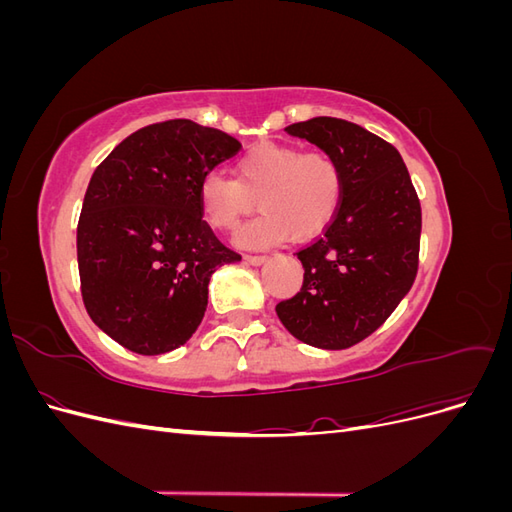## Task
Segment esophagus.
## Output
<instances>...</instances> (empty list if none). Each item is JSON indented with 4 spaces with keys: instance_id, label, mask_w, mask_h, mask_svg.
Returning a JSON list of instances; mask_svg holds the SVG:
<instances>
[{
    "instance_id": "1",
    "label": "esophagus",
    "mask_w": 512,
    "mask_h": 512,
    "mask_svg": "<svg viewBox=\"0 0 512 512\" xmlns=\"http://www.w3.org/2000/svg\"><path fill=\"white\" fill-rule=\"evenodd\" d=\"M243 260L250 262V265H254V267H258V265H265L269 256H250V254H247V256H243Z\"/></svg>"
}]
</instances>
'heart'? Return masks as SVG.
<instances>
[{
  "label": "heart",
  "instance_id": "b5f03b06",
  "mask_svg": "<svg viewBox=\"0 0 512 512\" xmlns=\"http://www.w3.org/2000/svg\"><path fill=\"white\" fill-rule=\"evenodd\" d=\"M342 196V166L331 153L265 143L237 160L235 179L205 175L198 205L203 220L220 232L235 230L260 205L258 218L237 232L241 247L260 250L286 237L314 239L335 218Z\"/></svg>",
  "mask_w": 512,
  "mask_h": 512
}]
</instances>
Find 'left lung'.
<instances>
[{
  "instance_id": "left-lung-1",
  "label": "left lung",
  "mask_w": 512,
  "mask_h": 512,
  "mask_svg": "<svg viewBox=\"0 0 512 512\" xmlns=\"http://www.w3.org/2000/svg\"><path fill=\"white\" fill-rule=\"evenodd\" d=\"M286 132L331 153L344 196L322 235L297 252L303 286L275 312L301 342L344 350L380 329L412 288L421 200L399 151L356 123L314 117Z\"/></svg>"
}]
</instances>
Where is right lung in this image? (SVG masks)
Wrapping results in <instances>:
<instances>
[{
  "label": "right lung",
  "instance_id": "1",
  "mask_svg": "<svg viewBox=\"0 0 512 512\" xmlns=\"http://www.w3.org/2000/svg\"><path fill=\"white\" fill-rule=\"evenodd\" d=\"M239 149L222 130L168 119L130 134L91 175L76 226L81 294L123 348L153 356L183 346L215 269L241 260L198 205L200 181Z\"/></svg>",
  "mask_w": 512,
  "mask_h": 512
}]
</instances>
